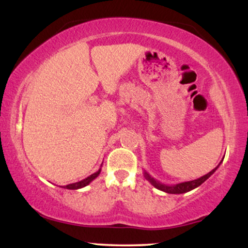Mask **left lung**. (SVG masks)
<instances>
[{
	"label": "left lung",
	"instance_id": "left-lung-1",
	"mask_svg": "<svg viewBox=\"0 0 248 248\" xmlns=\"http://www.w3.org/2000/svg\"><path fill=\"white\" fill-rule=\"evenodd\" d=\"M221 162H222V160H221ZM221 162H220V163H221ZM220 163L218 164V166H217L216 168L213 169V170H211V171L209 172V173L204 174V175H202V177L196 179V180L180 182V184H177V185H164V184H162V182L157 181L156 179H154L153 177H151V175H150L145 170H143V171H144V177H145V179H146V180H148V181H150V184L152 185V186H154V188L159 189V190H161V191H164V192H167V193H173V195H180V193H186V192H188V191H191V190L196 189L197 186H199L200 185H202L203 182L206 181L207 179L209 178L211 174H214V172L217 170L218 167L220 166Z\"/></svg>",
	"mask_w": 248,
	"mask_h": 248
}]
</instances>
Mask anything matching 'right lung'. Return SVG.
Masks as SVG:
<instances>
[{"label": "right lung", "mask_w": 248, "mask_h": 248, "mask_svg": "<svg viewBox=\"0 0 248 248\" xmlns=\"http://www.w3.org/2000/svg\"><path fill=\"white\" fill-rule=\"evenodd\" d=\"M100 171H102V166H100V168H99V170H98V171H96L95 173L91 174V175H89V177H87L86 179H84V180L78 181V182H75V184H70V185L63 186L62 188H64V189H69V190H77V189L84 188V186H88L89 184H91V182H92L93 180H95V179L98 177L99 173H100Z\"/></svg>", "instance_id": "1"}]
</instances>
